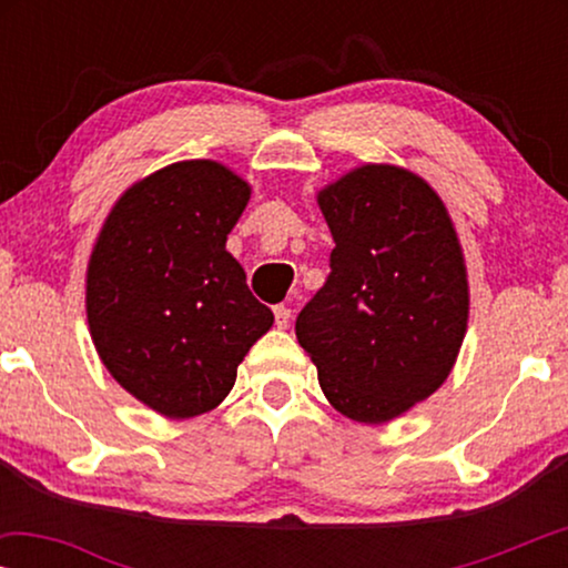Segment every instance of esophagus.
Listing matches in <instances>:
<instances>
[{"instance_id": "obj_1", "label": "esophagus", "mask_w": 568, "mask_h": 568, "mask_svg": "<svg viewBox=\"0 0 568 568\" xmlns=\"http://www.w3.org/2000/svg\"><path fill=\"white\" fill-rule=\"evenodd\" d=\"M274 321H276V328H290L292 310L284 307V305H276V307H274Z\"/></svg>"}]
</instances>
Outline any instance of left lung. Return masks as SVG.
I'll use <instances>...</instances> for the list:
<instances>
[{"mask_svg":"<svg viewBox=\"0 0 568 568\" xmlns=\"http://www.w3.org/2000/svg\"><path fill=\"white\" fill-rule=\"evenodd\" d=\"M331 276L297 317L325 398L359 424L393 422L437 393L468 331L460 237L439 193L367 162L317 191Z\"/></svg>","mask_w":568,"mask_h":568,"instance_id":"1","label":"left lung"}]
</instances>
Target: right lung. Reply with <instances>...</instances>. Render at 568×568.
Listing matches in <instances>:
<instances>
[{"label": "right lung", "instance_id": "right-lung-1", "mask_svg": "<svg viewBox=\"0 0 568 568\" xmlns=\"http://www.w3.org/2000/svg\"><path fill=\"white\" fill-rule=\"evenodd\" d=\"M251 183L216 160H183L129 185L98 232L84 310L100 362L165 418L220 406L274 325L227 235Z\"/></svg>", "mask_w": 568, "mask_h": 568}]
</instances>
